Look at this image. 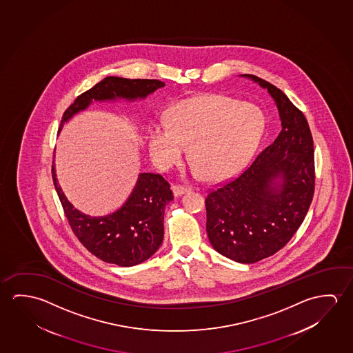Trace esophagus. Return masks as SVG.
<instances>
[{
	"label": "esophagus",
	"instance_id": "obj_1",
	"mask_svg": "<svg viewBox=\"0 0 353 353\" xmlns=\"http://www.w3.org/2000/svg\"><path fill=\"white\" fill-rule=\"evenodd\" d=\"M188 191H190V188H188V186H181V185H174L173 186V194L175 197L184 195L185 192H188Z\"/></svg>",
	"mask_w": 353,
	"mask_h": 353
}]
</instances>
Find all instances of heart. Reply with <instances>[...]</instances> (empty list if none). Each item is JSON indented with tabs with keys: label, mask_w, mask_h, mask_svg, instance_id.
<instances>
[{
	"label": "heart",
	"mask_w": 353,
	"mask_h": 353,
	"mask_svg": "<svg viewBox=\"0 0 353 353\" xmlns=\"http://www.w3.org/2000/svg\"><path fill=\"white\" fill-rule=\"evenodd\" d=\"M266 118L260 108L224 95L179 101L168 120L152 123L148 145L159 167L179 162L190 143L191 168L211 180L230 178L256 150Z\"/></svg>",
	"instance_id": "b5f03b06"
}]
</instances>
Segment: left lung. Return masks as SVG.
I'll list each match as a JSON object with an SVG mask.
<instances>
[{
  "label": "left lung",
  "mask_w": 353,
  "mask_h": 353,
  "mask_svg": "<svg viewBox=\"0 0 353 353\" xmlns=\"http://www.w3.org/2000/svg\"><path fill=\"white\" fill-rule=\"evenodd\" d=\"M268 90L281 132L249 168L206 197L208 239L241 263L269 258L291 241L313 200L314 147L308 121L288 97L263 79L241 74Z\"/></svg>",
  "instance_id": "8db88e82"
}]
</instances>
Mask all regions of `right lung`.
I'll return each mask as SVG.
<instances>
[{
  "mask_svg": "<svg viewBox=\"0 0 353 353\" xmlns=\"http://www.w3.org/2000/svg\"><path fill=\"white\" fill-rule=\"evenodd\" d=\"M165 85L158 79H130L109 76L84 92L62 117L65 123L94 103H132ZM52 180L73 233L97 258L130 268L153 256L164 236V210L173 200L170 186L159 174L140 173L134 189L123 205L104 216H90L74 208L59 184L52 164Z\"/></svg>",
  "mask_w": 353,
  "mask_h": 353,
  "instance_id": "obj_1",
  "label": "right lung"
}]
</instances>
